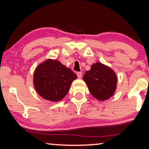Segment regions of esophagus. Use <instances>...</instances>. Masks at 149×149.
I'll list each match as a JSON object with an SVG mask.
<instances>
[{
  "label": "esophagus",
  "mask_w": 149,
  "mask_h": 149,
  "mask_svg": "<svg viewBox=\"0 0 149 149\" xmlns=\"http://www.w3.org/2000/svg\"><path fill=\"white\" fill-rule=\"evenodd\" d=\"M82 74H83V73H82V72H77V77H78V78H81V77H82Z\"/></svg>",
  "instance_id": "esophagus-1"
}]
</instances>
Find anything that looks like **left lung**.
I'll use <instances>...</instances> for the list:
<instances>
[{
  "label": "left lung",
  "instance_id": "1",
  "mask_svg": "<svg viewBox=\"0 0 149 149\" xmlns=\"http://www.w3.org/2000/svg\"><path fill=\"white\" fill-rule=\"evenodd\" d=\"M89 91L97 100L106 101L114 95L117 89V76L109 66L101 62L91 65L83 76Z\"/></svg>",
  "mask_w": 149,
  "mask_h": 149
}]
</instances>
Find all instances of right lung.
Segmentation results:
<instances>
[{"label": "right lung", "mask_w": 149, "mask_h": 149, "mask_svg": "<svg viewBox=\"0 0 149 149\" xmlns=\"http://www.w3.org/2000/svg\"><path fill=\"white\" fill-rule=\"evenodd\" d=\"M76 78L77 75L70 68L60 61L48 58L35 69L33 84L38 94L42 98L58 102L65 97L72 81Z\"/></svg>", "instance_id": "right-lung-1"}]
</instances>
